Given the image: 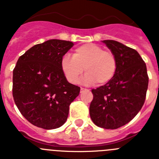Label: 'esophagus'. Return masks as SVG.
<instances>
[{
  "mask_svg": "<svg viewBox=\"0 0 159 159\" xmlns=\"http://www.w3.org/2000/svg\"><path fill=\"white\" fill-rule=\"evenodd\" d=\"M85 90H86V89H85V88H80V92H84V91H85Z\"/></svg>",
  "mask_w": 159,
  "mask_h": 159,
  "instance_id": "1",
  "label": "esophagus"
}]
</instances>
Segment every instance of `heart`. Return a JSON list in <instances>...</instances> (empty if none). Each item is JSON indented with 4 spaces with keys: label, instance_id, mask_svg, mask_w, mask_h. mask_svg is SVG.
I'll list each match as a JSON object with an SVG mask.
<instances>
[{
    "label": "heart",
    "instance_id": "heart-1",
    "mask_svg": "<svg viewBox=\"0 0 159 159\" xmlns=\"http://www.w3.org/2000/svg\"><path fill=\"white\" fill-rule=\"evenodd\" d=\"M60 67L67 80L71 84L78 82L84 69L86 75L83 78V83H97L102 85L109 82L115 75L117 60L111 52L103 50L95 43H88L76 48L73 57L64 56Z\"/></svg>",
    "mask_w": 159,
    "mask_h": 159
}]
</instances>
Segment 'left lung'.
I'll use <instances>...</instances> for the list:
<instances>
[{"label":"left lung","mask_w":159,"mask_h":159,"mask_svg":"<svg viewBox=\"0 0 159 159\" xmlns=\"http://www.w3.org/2000/svg\"><path fill=\"white\" fill-rule=\"evenodd\" d=\"M116 57L117 68L105 85L92 89L90 116L96 126L117 129L134 119L144 104L149 78L136 50L116 40H102Z\"/></svg>","instance_id":"obj_1"}]
</instances>
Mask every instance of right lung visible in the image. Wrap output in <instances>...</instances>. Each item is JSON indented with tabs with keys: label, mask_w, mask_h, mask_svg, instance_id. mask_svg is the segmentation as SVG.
<instances>
[{
	"label": "right lung",
	"mask_w": 159,
	"mask_h": 159,
	"mask_svg": "<svg viewBox=\"0 0 159 159\" xmlns=\"http://www.w3.org/2000/svg\"><path fill=\"white\" fill-rule=\"evenodd\" d=\"M73 46L52 39L36 44L18 59L13 70L14 102L29 123L51 130L61 127L80 88L70 84L61 70L63 57Z\"/></svg>",
	"instance_id": "add662e5"
}]
</instances>
